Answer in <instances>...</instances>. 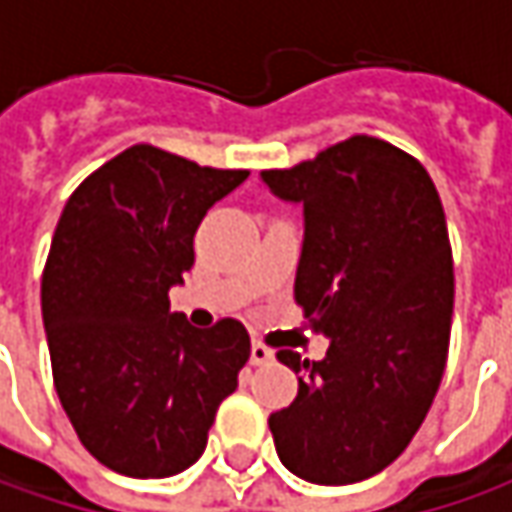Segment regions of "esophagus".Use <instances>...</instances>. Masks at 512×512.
<instances>
[{"label": "esophagus", "mask_w": 512, "mask_h": 512, "mask_svg": "<svg viewBox=\"0 0 512 512\" xmlns=\"http://www.w3.org/2000/svg\"><path fill=\"white\" fill-rule=\"evenodd\" d=\"M273 362V350L262 342L250 344V364H267Z\"/></svg>", "instance_id": "1"}]
</instances>
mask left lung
<instances>
[{"instance_id":"obj_1","label":"left lung","mask_w":512,"mask_h":512,"mask_svg":"<svg viewBox=\"0 0 512 512\" xmlns=\"http://www.w3.org/2000/svg\"><path fill=\"white\" fill-rule=\"evenodd\" d=\"M262 179L305 207L293 290L310 330L330 339L322 362L276 353L305 373L267 419L276 453L305 482H362L402 456L442 384L453 319L442 199L419 159L376 136Z\"/></svg>"}]
</instances>
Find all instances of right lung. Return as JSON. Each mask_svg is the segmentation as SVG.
Returning a JSON list of instances; mask_svg holds the SVG:
<instances>
[{
	"label": "right lung",
	"instance_id": "right-lung-1",
	"mask_svg": "<svg viewBox=\"0 0 512 512\" xmlns=\"http://www.w3.org/2000/svg\"><path fill=\"white\" fill-rule=\"evenodd\" d=\"M245 179L133 145L93 170L59 216L42 273L53 384L79 442L122 476L187 470L239 387L245 325L196 330L170 313L168 293L193 267L207 210Z\"/></svg>",
	"mask_w": 512,
	"mask_h": 512
}]
</instances>
